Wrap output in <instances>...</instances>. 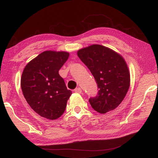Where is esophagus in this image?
I'll return each instance as SVG.
<instances>
[{"instance_id":"34e87169","label":"esophagus","mask_w":158,"mask_h":158,"mask_svg":"<svg viewBox=\"0 0 158 158\" xmlns=\"http://www.w3.org/2000/svg\"><path fill=\"white\" fill-rule=\"evenodd\" d=\"M74 91L76 93H78V94H81V93L82 92L81 88H77L76 89L74 90Z\"/></svg>"}]
</instances>
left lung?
<instances>
[{
    "label": "left lung",
    "instance_id": "obj_1",
    "mask_svg": "<svg viewBox=\"0 0 158 158\" xmlns=\"http://www.w3.org/2000/svg\"><path fill=\"white\" fill-rule=\"evenodd\" d=\"M96 79L99 91L89 99L95 110L101 114L113 110L126 96L130 86V73L124 57L108 47L93 44L77 51Z\"/></svg>",
    "mask_w": 158,
    "mask_h": 158
}]
</instances>
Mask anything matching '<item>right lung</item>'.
I'll use <instances>...</instances> for the list:
<instances>
[{
  "instance_id": "obj_1",
  "label": "right lung",
  "mask_w": 158,
  "mask_h": 158,
  "mask_svg": "<svg viewBox=\"0 0 158 158\" xmlns=\"http://www.w3.org/2000/svg\"><path fill=\"white\" fill-rule=\"evenodd\" d=\"M69 56L65 51H44L28 62L22 72L21 88L25 99L44 118H59L72 94L59 74Z\"/></svg>"
}]
</instances>
